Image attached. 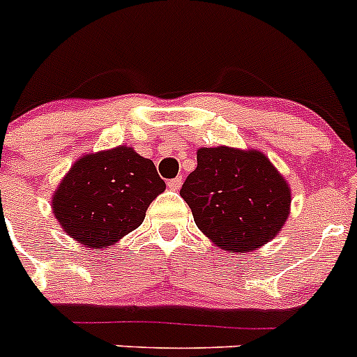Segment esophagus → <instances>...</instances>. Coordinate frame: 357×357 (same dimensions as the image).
<instances>
[{"label":"esophagus","instance_id":"1","mask_svg":"<svg viewBox=\"0 0 357 357\" xmlns=\"http://www.w3.org/2000/svg\"><path fill=\"white\" fill-rule=\"evenodd\" d=\"M181 185H183V179L181 178H174V179H169L167 181V186H169V190H179L181 188Z\"/></svg>","mask_w":357,"mask_h":357}]
</instances>
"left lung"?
<instances>
[{"mask_svg": "<svg viewBox=\"0 0 357 357\" xmlns=\"http://www.w3.org/2000/svg\"><path fill=\"white\" fill-rule=\"evenodd\" d=\"M179 195L192 208L197 228L229 254L264 247L290 215V185L255 149L202 146L197 169Z\"/></svg>", "mask_w": 357, "mask_h": 357, "instance_id": "left-lung-1", "label": "left lung"}]
</instances>
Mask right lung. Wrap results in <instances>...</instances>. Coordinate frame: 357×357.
<instances>
[{
	"instance_id": "right-lung-1",
	"label": "right lung",
	"mask_w": 357,
	"mask_h": 357,
	"mask_svg": "<svg viewBox=\"0 0 357 357\" xmlns=\"http://www.w3.org/2000/svg\"><path fill=\"white\" fill-rule=\"evenodd\" d=\"M164 190L150 158L119 145L79 157L56 186L52 208L75 242L109 248L142 225L149 205Z\"/></svg>"
}]
</instances>
